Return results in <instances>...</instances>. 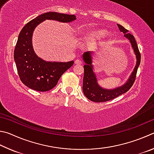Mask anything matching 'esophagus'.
I'll return each mask as SVG.
<instances>
[{"mask_svg":"<svg viewBox=\"0 0 154 154\" xmlns=\"http://www.w3.org/2000/svg\"><path fill=\"white\" fill-rule=\"evenodd\" d=\"M74 63L75 64H78V65H81L82 64V61L80 60V59H76V60L75 61V62H74Z\"/></svg>","mask_w":154,"mask_h":154,"instance_id":"esophagus-1","label":"esophagus"}]
</instances>
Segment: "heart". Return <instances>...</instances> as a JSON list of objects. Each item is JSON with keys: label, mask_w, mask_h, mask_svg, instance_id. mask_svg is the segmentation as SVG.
I'll return each mask as SVG.
<instances>
[{"label": "heart", "mask_w": 154, "mask_h": 154, "mask_svg": "<svg viewBox=\"0 0 154 154\" xmlns=\"http://www.w3.org/2000/svg\"><path fill=\"white\" fill-rule=\"evenodd\" d=\"M107 32L104 29H93L84 35V39L86 40H96L107 36Z\"/></svg>", "instance_id": "obj_1"}]
</instances>
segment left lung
Here are the masks:
<instances>
[{
	"label": "left lung",
	"instance_id": "1",
	"mask_svg": "<svg viewBox=\"0 0 154 154\" xmlns=\"http://www.w3.org/2000/svg\"><path fill=\"white\" fill-rule=\"evenodd\" d=\"M120 32H123L125 38L131 42L132 48L133 49L136 57V65L133 71L125 84L115 88H104L99 85L95 72H94L93 65V52L88 51L83 53L82 59L85 61L84 77H83L82 91L86 97L93 102H105L114 99L120 95L125 93L130 89L135 80L137 69L141 62V54L139 53L138 46L137 45L134 36L128 33V30L122 26L117 24Z\"/></svg>",
	"mask_w": 154,
	"mask_h": 154
}]
</instances>
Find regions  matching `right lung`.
Segmentation results:
<instances>
[{
  "label": "right lung",
  "mask_w": 154,
  "mask_h": 154,
  "mask_svg": "<svg viewBox=\"0 0 154 154\" xmlns=\"http://www.w3.org/2000/svg\"><path fill=\"white\" fill-rule=\"evenodd\" d=\"M47 20L69 23L76 17L74 15L57 12H48L37 16L21 30L14 51V60L21 81L28 88L41 92L55 87L61 75L74 64L73 61H47L35 53L32 46L34 30Z\"/></svg>",
  "instance_id": "obj_1"
}]
</instances>
